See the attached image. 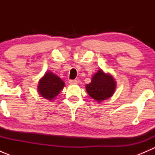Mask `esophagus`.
Listing matches in <instances>:
<instances>
[{
  "instance_id": "1",
  "label": "esophagus",
  "mask_w": 155,
  "mask_h": 155,
  "mask_svg": "<svg viewBox=\"0 0 155 155\" xmlns=\"http://www.w3.org/2000/svg\"><path fill=\"white\" fill-rule=\"evenodd\" d=\"M69 83H70V85H75V84L78 83V81L77 80H70L69 81Z\"/></svg>"
}]
</instances>
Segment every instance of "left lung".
Listing matches in <instances>:
<instances>
[{"label": "left lung", "instance_id": "obj_1", "mask_svg": "<svg viewBox=\"0 0 155 155\" xmlns=\"http://www.w3.org/2000/svg\"><path fill=\"white\" fill-rule=\"evenodd\" d=\"M85 87L89 96L100 103L112 96L116 82L113 76L100 69L93 76L91 83L87 84Z\"/></svg>", "mask_w": 155, "mask_h": 155}]
</instances>
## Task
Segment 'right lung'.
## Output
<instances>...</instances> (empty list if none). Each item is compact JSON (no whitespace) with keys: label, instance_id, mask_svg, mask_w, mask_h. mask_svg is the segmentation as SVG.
Returning a JSON list of instances; mask_svg holds the SVG:
<instances>
[{"label":"right lung","instance_id":"1","mask_svg":"<svg viewBox=\"0 0 155 155\" xmlns=\"http://www.w3.org/2000/svg\"><path fill=\"white\" fill-rule=\"evenodd\" d=\"M64 87V82L59 76L51 71H47L39 81L37 88L43 97L51 101L60 93Z\"/></svg>","mask_w":155,"mask_h":155}]
</instances>
